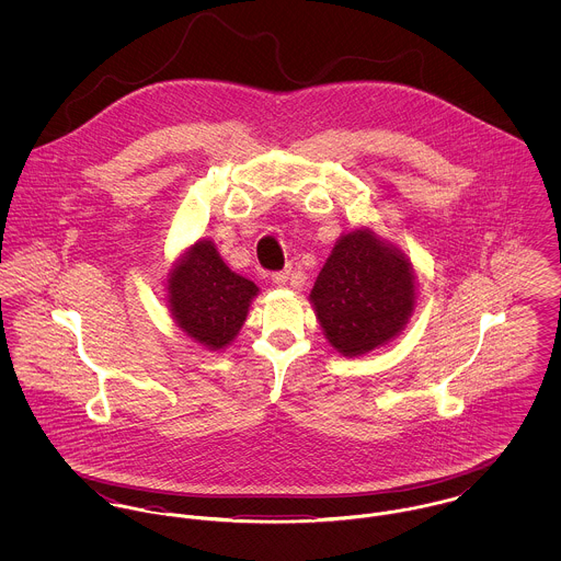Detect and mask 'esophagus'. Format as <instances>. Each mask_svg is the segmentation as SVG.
Instances as JSON below:
<instances>
[{"instance_id": "1", "label": "esophagus", "mask_w": 561, "mask_h": 561, "mask_svg": "<svg viewBox=\"0 0 561 561\" xmlns=\"http://www.w3.org/2000/svg\"><path fill=\"white\" fill-rule=\"evenodd\" d=\"M289 276H291L289 270L274 272V274H272V283H274V285H287V283H289Z\"/></svg>"}]
</instances>
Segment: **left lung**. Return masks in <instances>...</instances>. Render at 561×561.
<instances>
[{"mask_svg":"<svg viewBox=\"0 0 561 561\" xmlns=\"http://www.w3.org/2000/svg\"><path fill=\"white\" fill-rule=\"evenodd\" d=\"M309 300L328 343L363 356L405 328L416 302L414 267L398 245L360 227L336 240Z\"/></svg>","mask_w":561,"mask_h":561,"instance_id":"8db88e82","label":"left lung"}]
</instances>
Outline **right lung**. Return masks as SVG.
Masks as SVG:
<instances>
[{
    "mask_svg": "<svg viewBox=\"0 0 561 561\" xmlns=\"http://www.w3.org/2000/svg\"><path fill=\"white\" fill-rule=\"evenodd\" d=\"M256 294L259 287L229 270L211 240L192 243L165 278L172 320L211 352L225 350L240 334Z\"/></svg>",
    "mask_w": 561,
    "mask_h": 561,
    "instance_id": "right-lung-1",
    "label": "right lung"
}]
</instances>
